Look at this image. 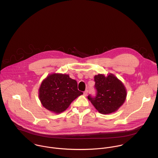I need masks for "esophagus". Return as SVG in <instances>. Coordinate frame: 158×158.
Listing matches in <instances>:
<instances>
[{
	"label": "esophagus",
	"instance_id": "obj_1",
	"mask_svg": "<svg viewBox=\"0 0 158 158\" xmlns=\"http://www.w3.org/2000/svg\"><path fill=\"white\" fill-rule=\"evenodd\" d=\"M88 90H85V91L83 92V94H84V95H85V96H86V95H88Z\"/></svg>",
	"mask_w": 158,
	"mask_h": 158
}]
</instances>
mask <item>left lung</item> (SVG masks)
Masks as SVG:
<instances>
[{
	"mask_svg": "<svg viewBox=\"0 0 158 158\" xmlns=\"http://www.w3.org/2000/svg\"><path fill=\"white\" fill-rule=\"evenodd\" d=\"M94 81L97 95L95 97H88L93 106L103 114L117 111L125 102L127 95L123 83L113 73L107 76L103 74L95 75Z\"/></svg>",
	"mask_w": 158,
	"mask_h": 158,
	"instance_id": "8db88e82",
	"label": "left lung"
}]
</instances>
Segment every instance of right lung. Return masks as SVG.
I'll return each mask as SVG.
<instances>
[{
    "label": "right lung",
    "instance_id": "right-lung-1",
    "mask_svg": "<svg viewBox=\"0 0 158 158\" xmlns=\"http://www.w3.org/2000/svg\"><path fill=\"white\" fill-rule=\"evenodd\" d=\"M83 93L78 90L77 82L68 74L53 73L42 81L39 98L43 106L52 113L64 111L70 103Z\"/></svg>",
    "mask_w": 158,
    "mask_h": 158
}]
</instances>
